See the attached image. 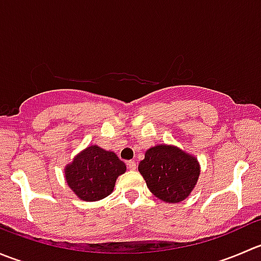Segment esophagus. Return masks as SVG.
I'll list each match as a JSON object with an SVG mask.
<instances>
[{"label":"esophagus","instance_id":"esophagus-1","mask_svg":"<svg viewBox=\"0 0 261 261\" xmlns=\"http://www.w3.org/2000/svg\"><path fill=\"white\" fill-rule=\"evenodd\" d=\"M127 167L130 170H136L138 165H136V163L134 160H130V162H127Z\"/></svg>","mask_w":261,"mask_h":261}]
</instances>
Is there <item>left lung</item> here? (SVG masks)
<instances>
[{
	"label": "left lung",
	"instance_id": "8db88e82",
	"mask_svg": "<svg viewBox=\"0 0 261 261\" xmlns=\"http://www.w3.org/2000/svg\"><path fill=\"white\" fill-rule=\"evenodd\" d=\"M139 172L147 188L165 203H179L196 187L201 165L194 155L169 144H158L145 151Z\"/></svg>",
	"mask_w": 261,
	"mask_h": 261
}]
</instances>
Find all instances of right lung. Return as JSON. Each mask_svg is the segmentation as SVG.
Returning a JSON list of instances; mask_svg holds the SVG:
<instances>
[{"label": "right lung", "mask_w": 261, "mask_h": 261, "mask_svg": "<svg viewBox=\"0 0 261 261\" xmlns=\"http://www.w3.org/2000/svg\"><path fill=\"white\" fill-rule=\"evenodd\" d=\"M125 172V163L114 151L89 145L65 165L64 177L78 198L96 202L114 192L116 179Z\"/></svg>", "instance_id": "add662e5"}]
</instances>
